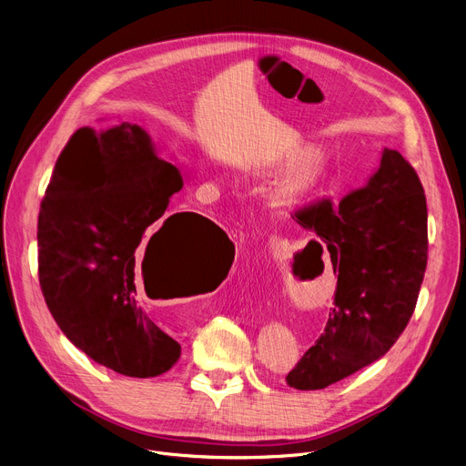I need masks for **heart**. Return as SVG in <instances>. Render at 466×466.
Listing matches in <instances>:
<instances>
[{
    "label": "heart",
    "mask_w": 466,
    "mask_h": 466,
    "mask_svg": "<svg viewBox=\"0 0 466 466\" xmlns=\"http://www.w3.org/2000/svg\"><path fill=\"white\" fill-rule=\"evenodd\" d=\"M284 173L277 178L270 199L279 208H297L309 201L329 173V156L321 148L293 147L270 163V171Z\"/></svg>",
    "instance_id": "heart-1"
}]
</instances>
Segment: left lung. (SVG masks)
Segmentation results:
<instances>
[{
  "label": "left lung",
  "mask_w": 466,
  "mask_h": 466,
  "mask_svg": "<svg viewBox=\"0 0 466 466\" xmlns=\"http://www.w3.org/2000/svg\"><path fill=\"white\" fill-rule=\"evenodd\" d=\"M295 218L337 272L325 331L286 376L289 388L314 391L378 361L412 318L427 268V203L412 166L384 148L365 187Z\"/></svg>",
  "instance_id": "1"
}]
</instances>
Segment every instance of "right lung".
<instances>
[{
	"label": "right lung",
	"instance_id": "add662e5",
	"mask_svg": "<svg viewBox=\"0 0 466 466\" xmlns=\"http://www.w3.org/2000/svg\"><path fill=\"white\" fill-rule=\"evenodd\" d=\"M182 186L180 169L159 156L152 137L122 122L78 129L41 203L39 282L46 307L78 350L124 376H159L180 358V344L141 307L139 286L148 293L178 272L210 280L233 263L231 240L208 218H167Z\"/></svg>",
	"mask_w": 466,
	"mask_h": 466
}]
</instances>
